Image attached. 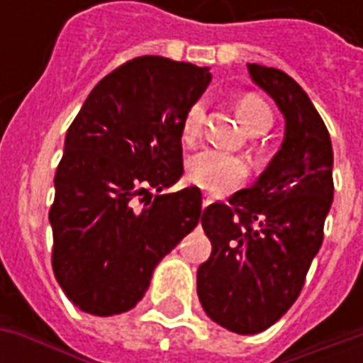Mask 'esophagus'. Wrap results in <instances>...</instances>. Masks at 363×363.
Returning <instances> with one entry per match:
<instances>
[{
	"instance_id": "34e87169",
	"label": "esophagus",
	"mask_w": 363,
	"mask_h": 363,
	"mask_svg": "<svg viewBox=\"0 0 363 363\" xmlns=\"http://www.w3.org/2000/svg\"><path fill=\"white\" fill-rule=\"evenodd\" d=\"M212 204V198L210 196H206L204 200H202V208H208V206Z\"/></svg>"
}]
</instances>
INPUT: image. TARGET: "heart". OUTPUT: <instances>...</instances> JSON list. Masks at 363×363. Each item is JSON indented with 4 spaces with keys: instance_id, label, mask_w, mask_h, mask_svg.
Instances as JSON below:
<instances>
[{
    "instance_id": "b5f03b06",
    "label": "heart",
    "mask_w": 363,
    "mask_h": 363,
    "mask_svg": "<svg viewBox=\"0 0 363 363\" xmlns=\"http://www.w3.org/2000/svg\"><path fill=\"white\" fill-rule=\"evenodd\" d=\"M237 112H239V118L245 128L252 134H262L272 126V112L260 96L245 95L239 101ZM202 120H204V106L200 103L192 104L182 120L184 142H192L196 138L202 128ZM247 171L249 169L245 165L243 159L216 150L198 151L189 159V165H186V174H189L190 182H194L196 186L213 192V194H223V192L235 189L237 184L247 177Z\"/></svg>"
}]
</instances>
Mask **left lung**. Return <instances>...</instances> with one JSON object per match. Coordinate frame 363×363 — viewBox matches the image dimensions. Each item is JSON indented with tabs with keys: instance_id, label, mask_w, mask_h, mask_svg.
<instances>
[{
	"instance_id": "1",
	"label": "left lung",
	"mask_w": 363,
	"mask_h": 363,
	"mask_svg": "<svg viewBox=\"0 0 363 363\" xmlns=\"http://www.w3.org/2000/svg\"><path fill=\"white\" fill-rule=\"evenodd\" d=\"M247 69L286 120L284 140L249 189L204 210L212 255L196 276L206 315L237 335L267 330L294 305L335 192L333 143L311 99L280 69Z\"/></svg>"
}]
</instances>
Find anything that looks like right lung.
<instances>
[{
	"label": "right lung",
	"mask_w": 363,
	"mask_h": 363,
	"mask_svg": "<svg viewBox=\"0 0 363 363\" xmlns=\"http://www.w3.org/2000/svg\"><path fill=\"white\" fill-rule=\"evenodd\" d=\"M210 67L142 56L96 83L67 130L50 208L52 268L82 311H130L165 255L196 228L202 192L157 194L182 177V120Z\"/></svg>",
	"instance_id": "right-lung-1"
}]
</instances>
